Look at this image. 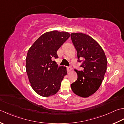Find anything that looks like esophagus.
I'll return each mask as SVG.
<instances>
[{"instance_id": "obj_1", "label": "esophagus", "mask_w": 124, "mask_h": 124, "mask_svg": "<svg viewBox=\"0 0 124 124\" xmlns=\"http://www.w3.org/2000/svg\"><path fill=\"white\" fill-rule=\"evenodd\" d=\"M71 70H72L71 67H67V72H70Z\"/></svg>"}]
</instances>
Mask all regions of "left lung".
Instances as JSON below:
<instances>
[{"mask_svg": "<svg viewBox=\"0 0 124 124\" xmlns=\"http://www.w3.org/2000/svg\"><path fill=\"white\" fill-rule=\"evenodd\" d=\"M70 37L77 51L78 62H81L83 69L75 70L78 79L70 86L74 94L88 97L96 92L104 79L107 59L100 44L89 35L72 33Z\"/></svg>", "mask_w": 124, "mask_h": 124, "instance_id": "obj_1", "label": "left lung"}]
</instances>
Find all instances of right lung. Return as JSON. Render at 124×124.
I'll return each instance as SVG.
<instances>
[{"label": "right lung", "mask_w": 124, "mask_h": 124, "mask_svg": "<svg viewBox=\"0 0 124 124\" xmlns=\"http://www.w3.org/2000/svg\"><path fill=\"white\" fill-rule=\"evenodd\" d=\"M70 34L57 30L45 32L31 45L27 53L26 72L32 89L43 97L54 95L60 89L66 68L58 66L53 58H58L57 51Z\"/></svg>", "instance_id": "obj_1"}]
</instances>
